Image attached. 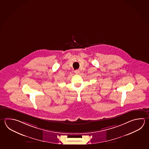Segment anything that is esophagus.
Here are the masks:
<instances>
[{"mask_svg":"<svg viewBox=\"0 0 149 149\" xmlns=\"http://www.w3.org/2000/svg\"><path fill=\"white\" fill-rule=\"evenodd\" d=\"M75 73H76V74H79V73H80V70H75Z\"/></svg>","mask_w":149,"mask_h":149,"instance_id":"34e87169","label":"esophagus"}]
</instances>
